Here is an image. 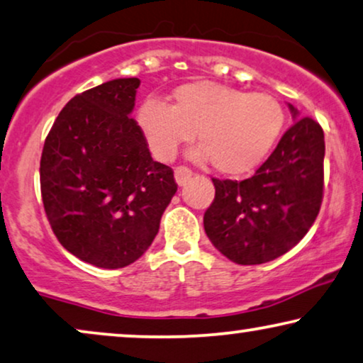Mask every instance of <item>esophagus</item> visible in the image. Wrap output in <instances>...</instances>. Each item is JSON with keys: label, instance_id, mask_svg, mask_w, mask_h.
Wrapping results in <instances>:
<instances>
[{"label": "esophagus", "instance_id": "esophagus-1", "mask_svg": "<svg viewBox=\"0 0 363 363\" xmlns=\"http://www.w3.org/2000/svg\"><path fill=\"white\" fill-rule=\"evenodd\" d=\"M191 176H192V171L189 169V167H186V166H179V167H176V169H174L176 182L179 184V186H184V184H186V181Z\"/></svg>", "mask_w": 363, "mask_h": 363}]
</instances>
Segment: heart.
<instances>
[{"instance_id": "1", "label": "heart", "mask_w": 363, "mask_h": 363, "mask_svg": "<svg viewBox=\"0 0 363 363\" xmlns=\"http://www.w3.org/2000/svg\"><path fill=\"white\" fill-rule=\"evenodd\" d=\"M167 106L146 100L138 110V126L152 155L161 161L176 156L196 133L197 161H212L222 174H243L262 162L284 126V110L274 96L216 82L177 86Z\"/></svg>"}]
</instances>
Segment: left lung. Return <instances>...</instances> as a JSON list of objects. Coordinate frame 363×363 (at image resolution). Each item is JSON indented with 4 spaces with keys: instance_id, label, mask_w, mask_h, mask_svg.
Here are the masks:
<instances>
[{
    "instance_id": "left-lung-1",
    "label": "left lung",
    "mask_w": 363,
    "mask_h": 363,
    "mask_svg": "<svg viewBox=\"0 0 363 363\" xmlns=\"http://www.w3.org/2000/svg\"><path fill=\"white\" fill-rule=\"evenodd\" d=\"M272 156L243 181L212 179L216 199L203 213L213 247L237 264H262L301 242L318 217L324 191V131L298 120Z\"/></svg>"
}]
</instances>
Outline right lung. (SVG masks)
Here are the masks:
<instances>
[{
	"instance_id": "obj_1",
	"label": "right lung",
	"mask_w": 363,
	"mask_h": 363,
	"mask_svg": "<svg viewBox=\"0 0 363 363\" xmlns=\"http://www.w3.org/2000/svg\"><path fill=\"white\" fill-rule=\"evenodd\" d=\"M140 79H115L75 95L45 138L40 194L60 245L82 262L116 269L150 248L177 191L152 161L131 118Z\"/></svg>"
}]
</instances>
